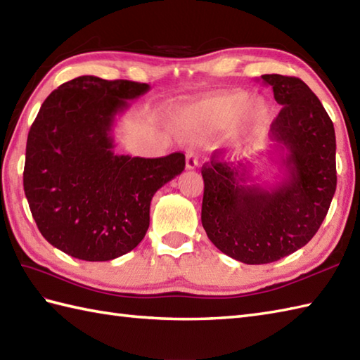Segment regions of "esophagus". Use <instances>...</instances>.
Returning a JSON list of instances; mask_svg holds the SVG:
<instances>
[{"instance_id":"esophagus-1","label":"esophagus","mask_w":360,"mask_h":360,"mask_svg":"<svg viewBox=\"0 0 360 360\" xmlns=\"http://www.w3.org/2000/svg\"><path fill=\"white\" fill-rule=\"evenodd\" d=\"M186 167H187V170H193V168L198 167V156H196L195 150H192V148H190L186 155Z\"/></svg>"}]
</instances>
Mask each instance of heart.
I'll use <instances>...</instances> for the list:
<instances>
[{"label": "heart", "instance_id": "1", "mask_svg": "<svg viewBox=\"0 0 360 360\" xmlns=\"http://www.w3.org/2000/svg\"><path fill=\"white\" fill-rule=\"evenodd\" d=\"M202 114L218 127L233 124L241 120L243 127L250 133H258L269 125L272 117L271 105L264 98H252L248 91L233 89L218 94L205 101Z\"/></svg>", "mask_w": 360, "mask_h": 360}]
</instances>
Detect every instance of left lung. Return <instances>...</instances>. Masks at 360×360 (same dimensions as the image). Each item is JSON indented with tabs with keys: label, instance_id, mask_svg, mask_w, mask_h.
Here are the masks:
<instances>
[{
	"label": "left lung",
	"instance_id": "obj_1",
	"mask_svg": "<svg viewBox=\"0 0 360 360\" xmlns=\"http://www.w3.org/2000/svg\"><path fill=\"white\" fill-rule=\"evenodd\" d=\"M262 79L283 106L269 131L283 178L249 184V162L229 165L217 151L201 170L204 231L223 254L246 264L277 262L308 244L338 186L334 125L317 96L297 77Z\"/></svg>",
	"mask_w": 360,
	"mask_h": 360
}]
</instances>
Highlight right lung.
Instances as JSON below:
<instances>
[{"instance_id": "obj_1", "label": "right lung", "mask_w": 360, "mask_h": 360, "mask_svg": "<svg viewBox=\"0 0 360 360\" xmlns=\"http://www.w3.org/2000/svg\"><path fill=\"white\" fill-rule=\"evenodd\" d=\"M150 85L82 75L48 96L27 136L22 186L38 231L85 262H110L139 244L158 190L186 167L114 153L112 127Z\"/></svg>"}]
</instances>
